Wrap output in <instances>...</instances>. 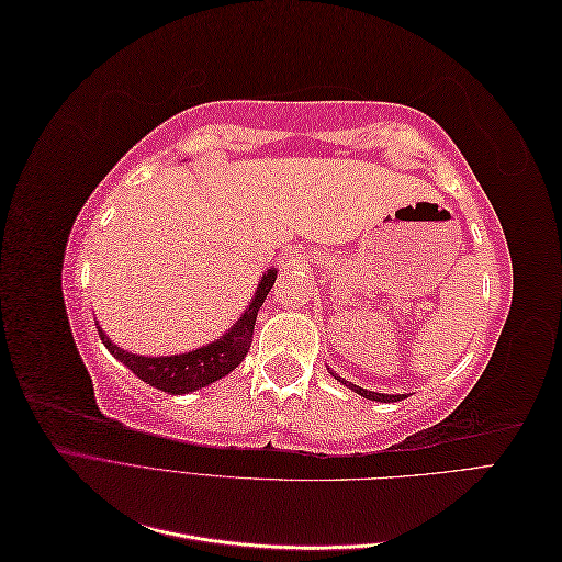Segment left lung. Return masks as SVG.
<instances>
[{
  "instance_id": "8db88e82",
  "label": "left lung",
  "mask_w": 562,
  "mask_h": 562,
  "mask_svg": "<svg viewBox=\"0 0 562 562\" xmlns=\"http://www.w3.org/2000/svg\"><path fill=\"white\" fill-rule=\"evenodd\" d=\"M335 375V372H333ZM339 382H345V380H339ZM347 384V382H345ZM356 394H361L363 398H370V401H382V403H389V401H403V396L405 394H398V396H391V394H375V391H368V389H361V386H356V384H349Z\"/></svg>"
}]
</instances>
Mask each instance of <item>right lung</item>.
<instances>
[{
    "mask_svg": "<svg viewBox=\"0 0 562 562\" xmlns=\"http://www.w3.org/2000/svg\"><path fill=\"white\" fill-rule=\"evenodd\" d=\"M274 281L277 271L269 269L258 285V293H255L250 307L239 321H236V326L220 337L217 342L201 347L196 351H187L180 356H149L147 359V356L119 349L100 328L98 335L114 359L122 361L128 370H133V375H138L149 386L168 391V394H190V391H196L220 378H225L227 372H232L241 363L252 342L258 310L262 307V302L271 291V285H274Z\"/></svg>",
    "mask_w": 562,
    "mask_h": 562,
    "instance_id": "right-lung-1",
    "label": "right lung"
}]
</instances>
